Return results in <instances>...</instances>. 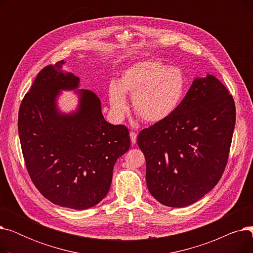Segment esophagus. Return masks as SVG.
Segmentation results:
<instances>
[{
    "mask_svg": "<svg viewBox=\"0 0 253 253\" xmlns=\"http://www.w3.org/2000/svg\"><path fill=\"white\" fill-rule=\"evenodd\" d=\"M136 138H137V134L135 133V132L131 131V132H130V139H131V142H132V143H135V142H136Z\"/></svg>",
    "mask_w": 253,
    "mask_h": 253,
    "instance_id": "1",
    "label": "esophagus"
}]
</instances>
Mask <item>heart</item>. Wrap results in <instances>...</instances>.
Returning <instances> with one entry per match:
<instances>
[{"label": "heart", "mask_w": 253, "mask_h": 253, "mask_svg": "<svg viewBox=\"0 0 253 253\" xmlns=\"http://www.w3.org/2000/svg\"><path fill=\"white\" fill-rule=\"evenodd\" d=\"M187 85V77L178 66L156 59L139 60L122 73L119 83L110 84L111 109L118 118L123 117L128 109L125 94H130L132 108L142 121L162 122L177 111Z\"/></svg>", "instance_id": "b5f03b06"}]
</instances>
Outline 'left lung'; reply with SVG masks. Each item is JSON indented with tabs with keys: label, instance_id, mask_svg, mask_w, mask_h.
<instances>
[{
	"label": "left lung",
	"instance_id": "left-lung-1",
	"mask_svg": "<svg viewBox=\"0 0 253 253\" xmlns=\"http://www.w3.org/2000/svg\"><path fill=\"white\" fill-rule=\"evenodd\" d=\"M236 108L214 76L196 78L177 111L140 131L152 196L169 207L197 202L213 189L228 163Z\"/></svg>",
	"mask_w": 253,
	"mask_h": 253
}]
</instances>
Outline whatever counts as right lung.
<instances>
[{"label":"right lung","mask_w":253,"mask_h":253,"mask_svg":"<svg viewBox=\"0 0 253 253\" xmlns=\"http://www.w3.org/2000/svg\"><path fill=\"white\" fill-rule=\"evenodd\" d=\"M64 61L40 72L21 101L18 133L29 174L46 199L83 210L109 193L114 165L130 148L124 125L104 120L99 97L78 90L76 112L60 113V90H76L80 79L61 70Z\"/></svg>","instance_id":"right-lung-1"}]
</instances>
